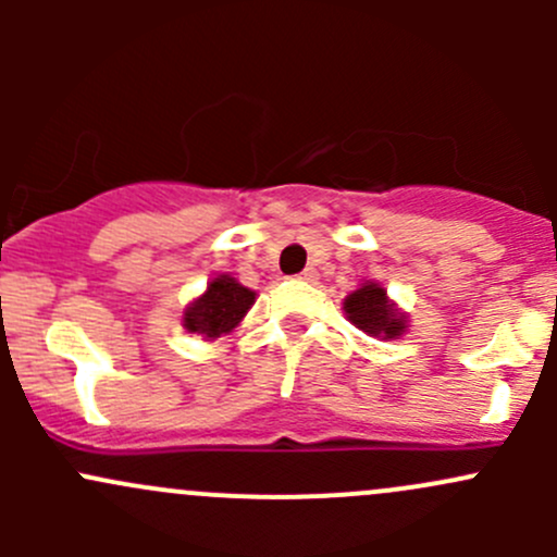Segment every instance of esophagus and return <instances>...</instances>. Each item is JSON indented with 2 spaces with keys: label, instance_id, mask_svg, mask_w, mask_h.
I'll return each mask as SVG.
<instances>
[{
  "label": "esophagus",
  "instance_id": "1",
  "mask_svg": "<svg viewBox=\"0 0 557 557\" xmlns=\"http://www.w3.org/2000/svg\"><path fill=\"white\" fill-rule=\"evenodd\" d=\"M299 280H305V283H314V280H318V272H314V269H305V272L299 274Z\"/></svg>",
  "mask_w": 557,
  "mask_h": 557
}]
</instances>
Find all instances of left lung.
Returning <instances> with one entry per match:
<instances>
[{
	"label": "left lung",
	"mask_w": 557,
	"mask_h": 557,
	"mask_svg": "<svg viewBox=\"0 0 557 557\" xmlns=\"http://www.w3.org/2000/svg\"><path fill=\"white\" fill-rule=\"evenodd\" d=\"M345 312L358 329H363L372 336L383 334L385 339H393V336H398L404 329H407L401 314L387 305L385 290L374 283L352 290V294L345 299Z\"/></svg>",
	"instance_id": "left-lung-1"
}]
</instances>
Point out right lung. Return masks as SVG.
I'll use <instances>...</instances> for the list:
<instances>
[{"label":"right lung","instance_id":"1","mask_svg":"<svg viewBox=\"0 0 557 557\" xmlns=\"http://www.w3.org/2000/svg\"><path fill=\"white\" fill-rule=\"evenodd\" d=\"M252 301H256V294L250 288L239 285L234 277L221 274V277H215L207 285L205 296H199L185 310L183 325L188 331H194V334H205L207 339L228 334L245 318Z\"/></svg>","mask_w":557,"mask_h":557}]
</instances>
